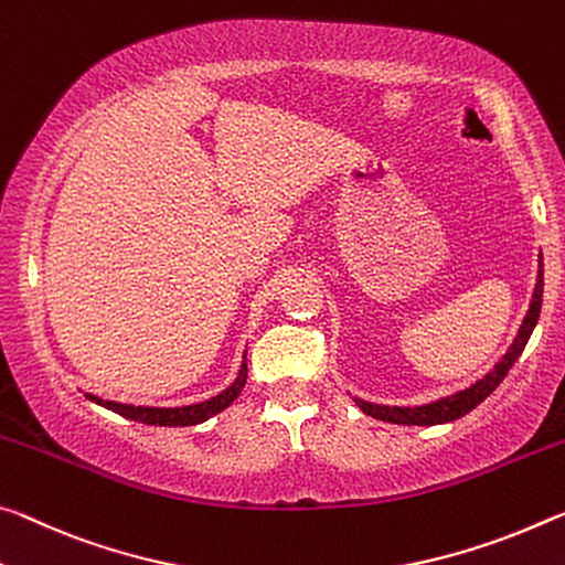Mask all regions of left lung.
Listing matches in <instances>:
<instances>
[{
	"label": "left lung",
	"mask_w": 565,
	"mask_h": 565,
	"mask_svg": "<svg viewBox=\"0 0 565 565\" xmlns=\"http://www.w3.org/2000/svg\"><path fill=\"white\" fill-rule=\"evenodd\" d=\"M541 303H543V258H541V271H539V281H535V291H533V301L531 309L521 324V331L513 339L508 352L503 354L492 370L486 374V377L478 380L472 387L458 392V395H450L445 399L429 402V405H419V407H387V405H372V402L356 399L362 412L374 417V419H384V423H395V425H443V423H452V419H460L462 415H468L470 409H476L482 399L495 392L500 382L505 380V374L510 372V366L518 362V356L523 354V349L531 339L535 321L541 317Z\"/></svg>",
	"instance_id": "left-lung-1"
}]
</instances>
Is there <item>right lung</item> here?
I'll return each instance as SVG.
<instances>
[{"label": "right lung", "instance_id": "add662e5", "mask_svg": "<svg viewBox=\"0 0 565 565\" xmlns=\"http://www.w3.org/2000/svg\"><path fill=\"white\" fill-rule=\"evenodd\" d=\"M246 374H248V366H246V356H244V364H241L238 377L228 390H223L216 397L199 402V405H185V407H136V405H120V402L100 399L95 395H87V399H93V402H97V405L118 412V415H122V417L136 419V423L160 425V427H188V425H199V423H203V419L218 415L221 409H226L231 402L241 395V390H244Z\"/></svg>", "mask_w": 565, "mask_h": 565}]
</instances>
